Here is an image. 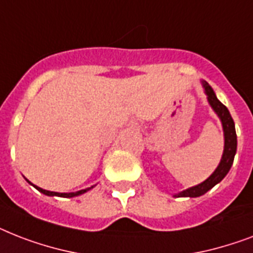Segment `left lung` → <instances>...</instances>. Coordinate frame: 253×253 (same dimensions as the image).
<instances>
[{
	"label": "left lung",
	"mask_w": 253,
	"mask_h": 253,
	"mask_svg": "<svg viewBox=\"0 0 253 253\" xmlns=\"http://www.w3.org/2000/svg\"><path fill=\"white\" fill-rule=\"evenodd\" d=\"M201 84L204 87V92L207 95L208 102H209L210 107L213 108V111L219 117V120L222 123V129H223V138H225V146H223V154H222L221 162L217 166V169H214V172L208 177L207 180H204L203 183L197 184L195 187L187 188L184 191L175 193L173 197H200V196L205 195L208 191H210L214 185H217L219 181L223 180V177L229 173L230 169H231L232 162H234V157L236 154V146H238V139H236V132H235V124L232 120L231 115H230L227 107L223 106L219 100H218L217 95L214 92L208 82L201 81Z\"/></svg>",
	"instance_id": "obj_1"
}]
</instances>
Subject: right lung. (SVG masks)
I'll list each match as a JSON object with an SVG mask.
<instances>
[{
    "label": "right lung",
    "instance_id": "right-lung-1",
    "mask_svg": "<svg viewBox=\"0 0 253 253\" xmlns=\"http://www.w3.org/2000/svg\"><path fill=\"white\" fill-rule=\"evenodd\" d=\"M26 180H27V179H26ZM27 183L31 184L32 187H35L36 189H38V191H39V192H42L43 195H46V196H58V197H65V199H72V197H77V196L84 195V193H86V192L90 191V189H92V188L95 187V185H92V187H88V188H86V189H81V191H77V192H70V193H58V192L45 191V189H43V188L36 187V185H34V184H32L30 180H27Z\"/></svg>",
    "mask_w": 253,
    "mask_h": 253
}]
</instances>
